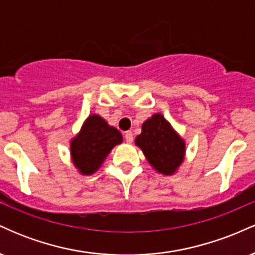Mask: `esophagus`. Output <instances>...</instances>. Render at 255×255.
Wrapping results in <instances>:
<instances>
[{"mask_svg": "<svg viewBox=\"0 0 255 255\" xmlns=\"http://www.w3.org/2000/svg\"><path fill=\"white\" fill-rule=\"evenodd\" d=\"M125 139H126V141L128 142V144H130V142L133 141V133H131V131H126Z\"/></svg>", "mask_w": 255, "mask_h": 255, "instance_id": "34e87169", "label": "esophagus"}]
</instances>
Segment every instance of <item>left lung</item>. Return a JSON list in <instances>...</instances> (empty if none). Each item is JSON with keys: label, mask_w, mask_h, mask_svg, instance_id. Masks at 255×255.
Segmentation results:
<instances>
[{"label": "left lung", "mask_w": 255, "mask_h": 255, "mask_svg": "<svg viewBox=\"0 0 255 255\" xmlns=\"http://www.w3.org/2000/svg\"><path fill=\"white\" fill-rule=\"evenodd\" d=\"M135 144L141 148L148 163L158 172L171 175L183 162L184 142L160 114L142 124Z\"/></svg>", "instance_id": "obj_1"}]
</instances>
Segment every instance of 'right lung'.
Segmentation results:
<instances>
[{
  "mask_svg": "<svg viewBox=\"0 0 255 255\" xmlns=\"http://www.w3.org/2000/svg\"><path fill=\"white\" fill-rule=\"evenodd\" d=\"M122 135L101 116L91 115L77 137L72 140L71 153L74 165L81 174H93L114 146L121 144Z\"/></svg>",
  "mask_w": 255,
  "mask_h": 255,
  "instance_id": "right-lung-1",
  "label": "right lung"
}]
</instances>
